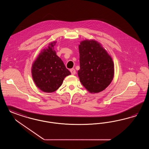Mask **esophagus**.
Returning a JSON list of instances; mask_svg holds the SVG:
<instances>
[{
  "mask_svg": "<svg viewBox=\"0 0 149 149\" xmlns=\"http://www.w3.org/2000/svg\"><path fill=\"white\" fill-rule=\"evenodd\" d=\"M70 72L72 75H75L76 74V70L75 69H70Z\"/></svg>",
  "mask_w": 149,
  "mask_h": 149,
  "instance_id": "obj_1",
  "label": "esophagus"
}]
</instances>
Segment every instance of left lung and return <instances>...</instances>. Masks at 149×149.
Segmentation results:
<instances>
[{"instance_id": "8db88e82", "label": "left lung", "mask_w": 149, "mask_h": 149, "mask_svg": "<svg viewBox=\"0 0 149 149\" xmlns=\"http://www.w3.org/2000/svg\"><path fill=\"white\" fill-rule=\"evenodd\" d=\"M80 81L90 93H100L111 83L114 64L111 56L99 42L84 40L79 45Z\"/></svg>"}]
</instances>
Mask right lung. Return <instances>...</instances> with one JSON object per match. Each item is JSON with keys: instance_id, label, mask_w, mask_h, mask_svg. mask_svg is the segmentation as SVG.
Returning a JSON list of instances; mask_svg holds the SVG:
<instances>
[{"instance_id": "1", "label": "right lung", "mask_w": 149, "mask_h": 149, "mask_svg": "<svg viewBox=\"0 0 149 149\" xmlns=\"http://www.w3.org/2000/svg\"><path fill=\"white\" fill-rule=\"evenodd\" d=\"M50 42L44 49L32 64L31 75L36 86L45 93H53L62 85L64 78L71 74L63 61L56 55L54 46Z\"/></svg>"}]
</instances>
